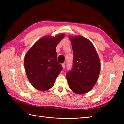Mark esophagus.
<instances>
[{
	"mask_svg": "<svg viewBox=\"0 0 124 124\" xmlns=\"http://www.w3.org/2000/svg\"><path fill=\"white\" fill-rule=\"evenodd\" d=\"M62 66L63 69H64V68H65V63H62Z\"/></svg>",
	"mask_w": 124,
	"mask_h": 124,
	"instance_id": "obj_1",
	"label": "esophagus"
}]
</instances>
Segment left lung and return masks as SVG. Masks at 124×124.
Masks as SVG:
<instances>
[{"label":"left lung","instance_id":"left-lung-1","mask_svg":"<svg viewBox=\"0 0 124 124\" xmlns=\"http://www.w3.org/2000/svg\"><path fill=\"white\" fill-rule=\"evenodd\" d=\"M73 53V66L67 73L70 88L77 94H84L94 87L101 69L95 48L87 38L81 36H69Z\"/></svg>","mask_w":124,"mask_h":124}]
</instances>
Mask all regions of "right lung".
Instances as JSON below:
<instances>
[{
	"mask_svg": "<svg viewBox=\"0 0 124 124\" xmlns=\"http://www.w3.org/2000/svg\"><path fill=\"white\" fill-rule=\"evenodd\" d=\"M65 34L47 36L36 41L26 53L24 68L29 81L38 90L46 91L54 86L62 70L57 61L56 47Z\"/></svg>",
	"mask_w": 124,
	"mask_h": 124,
	"instance_id": "1",
	"label": "right lung"
}]
</instances>
